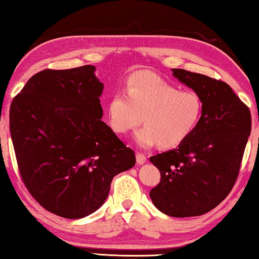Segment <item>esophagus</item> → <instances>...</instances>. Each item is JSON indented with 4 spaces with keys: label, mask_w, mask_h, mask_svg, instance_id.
I'll return each instance as SVG.
<instances>
[{
    "label": "esophagus",
    "mask_w": 259,
    "mask_h": 259,
    "mask_svg": "<svg viewBox=\"0 0 259 259\" xmlns=\"http://www.w3.org/2000/svg\"><path fill=\"white\" fill-rule=\"evenodd\" d=\"M145 161H146V157L143 153H141V152L136 153V162H138L139 164H143Z\"/></svg>",
    "instance_id": "obj_1"
}]
</instances>
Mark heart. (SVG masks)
<instances>
[{
  "mask_svg": "<svg viewBox=\"0 0 259 259\" xmlns=\"http://www.w3.org/2000/svg\"><path fill=\"white\" fill-rule=\"evenodd\" d=\"M203 102L194 91H180L153 72L132 75L125 91H117L108 102L110 127L125 134L140 124L135 141L142 148L158 144L172 149L184 143L201 121Z\"/></svg>",
  "mask_w": 259,
  "mask_h": 259,
  "instance_id": "obj_1",
  "label": "heart"
}]
</instances>
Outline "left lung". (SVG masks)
<instances>
[{"label": "left lung", "instance_id": "obj_1", "mask_svg": "<svg viewBox=\"0 0 259 259\" xmlns=\"http://www.w3.org/2000/svg\"><path fill=\"white\" fill-rule=\"evenodd\" d=\"M172 74L201 97L203 114L177 149L150 158L161 176L150 197L167 215L197 217L218 206L235 186L251 115L226 82L182 69Z\"/></svg>", "mask_w": 259, "mask_h": 259}]
</instances>
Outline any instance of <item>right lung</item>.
Masks as SVG:
<instances>
[{"mask_svg": "<svg viewBox=\"0 0 259 259\" xmlns=\"http://www.w3.org/2000/svg\"><path fill=\"white\" fill-rule=\"evenodd\" d=\"M96 67L46 69L31 76L10 107L20 177L31 196L65 219L98 209L116 175L135 153L101 120L104 84Z\"/></svg>", "mask_w": 259, "mask_h": 259, "instance_id": "obj_1", "label": "right lung"}]
</instances>
